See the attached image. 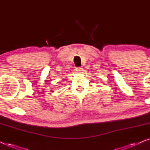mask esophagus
<instances>
[{
  "label": "esophagus",
  "instance_id": "1",
  "mask_svg": "<svg viewBox=\"0 0 150 150\" xmlns=\"http://www.w3.org/2000/svg\"><path fill=\"white\" fill-rule=\"evenodd\" d=\"M76 69L77 71H83V69L81 67H77Z\"/></svg>",
  "mask_w": 150,
  "mask_h": 150
}]
</instances>
